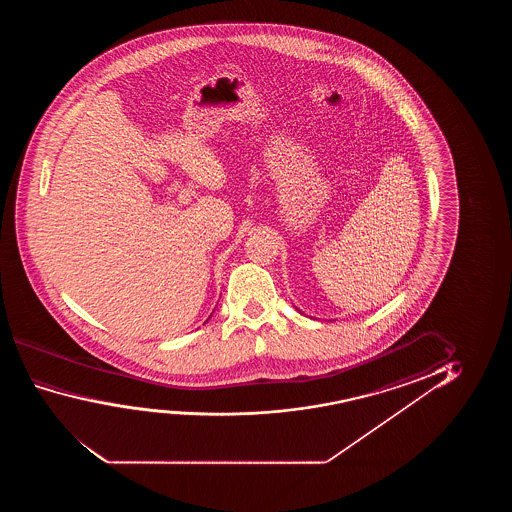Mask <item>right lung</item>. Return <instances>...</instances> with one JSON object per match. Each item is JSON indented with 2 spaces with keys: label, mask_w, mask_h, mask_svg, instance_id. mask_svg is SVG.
Returning a JSON list of instances; mask_svg holds the SVG:
<instances>
[{
  "label": "right lung",
  "mask_w": 512,
  "mask_h": 512,
  "mask_svg": "<svg viewBox=\"0 0 512 512\" xmlns=\"http://www.w3.org/2000/svg\"><path fill=\"white\" fill-rule=\"evenodd\" d=\"M208 320H210V318H208ZM208 320H206V322H208Z\"/></svg>",
  "instance_id": "add662e5"
}]
</instances>
